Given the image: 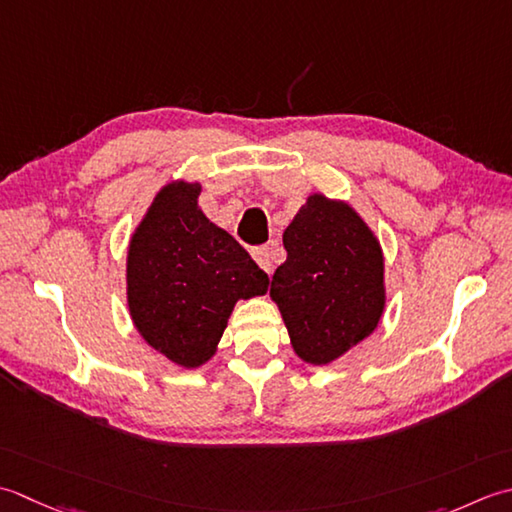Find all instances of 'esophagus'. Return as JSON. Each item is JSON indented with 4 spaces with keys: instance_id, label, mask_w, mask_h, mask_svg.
Returning a JSON list of instances; mask_svg holds the SVG:
<instances>
[{
    "instance_id": "1",
    "label": "esophagus",
    "mask_w": 512,
    "mask_h": 512,
    "mask_svg": "<svg viewBox=\"0 0 512 512\" xmlns=\"http://www.w3.org/2000/svg\"><path fill=\"white\" fill-rule=\"evenodd\" d=\"M254 260L258 263V267L267 271V274H271L274 271V258H271V249L269 247H256L252 252Z\"/></svg>"
}]
</instances>
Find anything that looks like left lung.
<instances>
[{"label": "left lung", "mask_w": 512, "mask_h": 512, "mask_svg": "<svg viewBox=\"0 0 512 512\" xmlns=\"http://www.w3.org/2000/svg\"><path fill=\"white\" fill-rule=\"evenodd\" d=\"M287 260L271 278L296 356L322 367L369 338L387 307L378 236L347 201L314 192L283 234Z\"/></svg>", "instance_id": "left-lung-1"}]
</instances>
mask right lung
Returning <instances> with one entry per match:
<instances>
[{
	"label": "right lung",
	"instance_id": "1",
	"mask_svg": "<svg viewBox=\"0 0 512 512\" xmlns=\"http://www.w3.org/2000/svg\"><path fill=\"white\" fill-rule=\"evenodd\" d=\"M201 183L163 185L134 227L125 296L134 327L181 369L214 358L238 300L267 294L269 278L198 207Z\"/></svg>",
	"mask_w": 512,
	"mask_h": 512
}]
</instances>
